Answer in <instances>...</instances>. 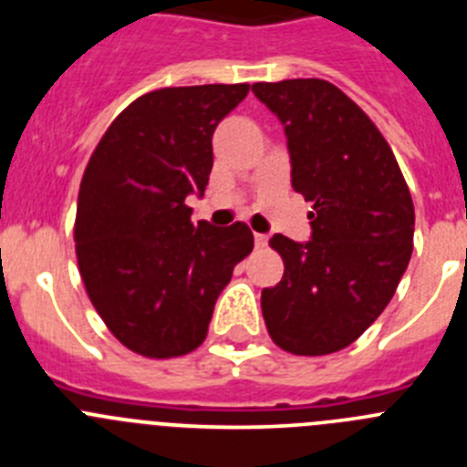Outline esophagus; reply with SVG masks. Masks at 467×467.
<instances>
[{
  "mask_svg": "<svg viewBox=\"0 0 467 467\" xmlns=\"http://www.w3.org/2000/svg\"><path fill=\"white\" fill-rule=\"evenodd\" d=\"M254 245L266 247L269 245V236H266V234H254Z\"/></svg>",
  "mask_w": 467,
  "mask_h": 467,
  "instance_id": "34e87169",
  "label": "esophagus"
}]
</instances>
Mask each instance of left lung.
<instances>
[{
    "label": "left lung",
    "instance_id": "left-lung-1",
    "mask_svg": "<svg viewBox=\"0 0 467 467\" xmlns=\"http://www.w3.org/2000/svg\"><path fill=\"white\" fill-rule=\"evenodd\" d=\"M285 128L311 241H269L285 274L262 290L271 339L295 356L346 348L381 316L414 247V203L372 119L325 79L253 84Z\"/></svg>",
    "mask_w": 467,
    "mask_h": 467
}]
</instances>
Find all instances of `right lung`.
Returning <instances> with one entry per match:
<instances>
[{
  "mask_svg": "<svg viewBox=\"0 0 467 467\" xmlns=\"http://www.w3.org/2000/svg\"><path fill=\"white\" fill-rule=\"evenodd\" d=\"M247 84L177 86L140 95L95 147L79 187L74 243L90 304L126 348L187 356L203 344L214 301L253 253L247 224L192 222L213 133Z\"/></svg>",
  "mask_w": 467,
  "mask_h": 467,
  "instance_id": "right-lung-1",
  "label": "right lung"
}]
</instances>
